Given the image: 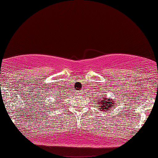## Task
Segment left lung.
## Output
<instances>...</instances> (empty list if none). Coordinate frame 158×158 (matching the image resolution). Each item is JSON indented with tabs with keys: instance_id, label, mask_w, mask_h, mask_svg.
Segmentation results:
<instances>
[{
	"instance_id": "obj_1",
	"label": "left lung",
	"mask_w": 158,
	"mask_h": 158,
	"mask_svg": "<svg viewBox=\"0 0 158 158\" xmlns=\"http://www.w3.org/2000/svg\"><path fill=\"white\" fill-rule=\"evenodd\" d=\"M105 96V95H104ZM101 98V96H100ZM101 100H98V106L99 108H100V109L102 111H106L107 110H111V108L114 107V106L115 105V103H114L113 100L111 101L109 100L108 98H103V99H100Z\"/></svg>"
}]
</instances>
